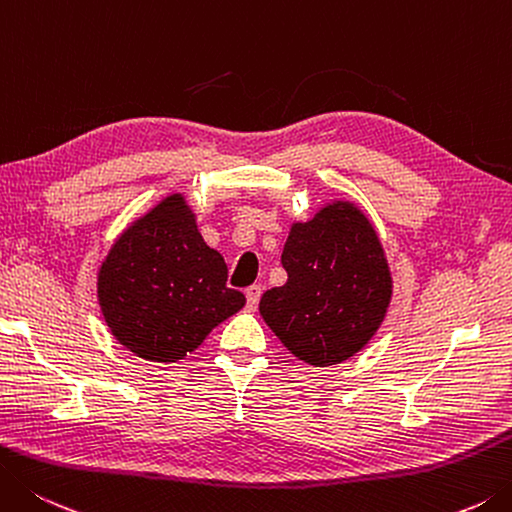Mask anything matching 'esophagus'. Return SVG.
<instances>
[{
	"label": "esophagus",
	"mask_w": 512,
	"mask_h": 512,
	"mask_svg": "<svg viewBox=\"0 0 512 512\" xmlns=\"http://www.w3.org/2000/svg\"><path fill=\"white\" fill-rule=\"evenodd\" d=\"M245 296H247V307L249 310H256V305L260 301V285H252L245 289Z\"/></svg>",
	"instance_id": "obj_1"
}]
</instances>
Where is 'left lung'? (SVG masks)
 <instances>
[{"label": "left lung", "instance_id": "8db88e82", "mask_svg": "<svg viewBox=\"0 0 512 512\" xmlns=\"http://www.w3.org/2000/svg\"><path fill=\"white\" fill-rule=\"evenodd\" d=\"M281 263L287 283L267 289L260 316L298 359L330 368L359 354L392 301V272L372 220L334 198L289 225Z\"/></svg>", "mask_w": 512, "mask_h": 512}]
</instances>
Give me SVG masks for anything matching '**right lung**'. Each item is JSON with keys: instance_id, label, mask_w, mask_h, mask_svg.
Instances as JSON below:
<instances>
[{"instance_id": "obj_1", "label": "right lung", "mask_w": 512, "mask_h": 512, "mask_svg": "<svg viewBox=\"0 0 512 512\" xmlns=\"http://www.w3.org/2000/svg\"><path fill=\"white\" fill-rule=\"evenodd\" d=\"M185 194H169L113 240L98 269V303L115 341L140 359L176 363L243 310L225 258L200 236Z\"/></svg>"}]
</instances>
